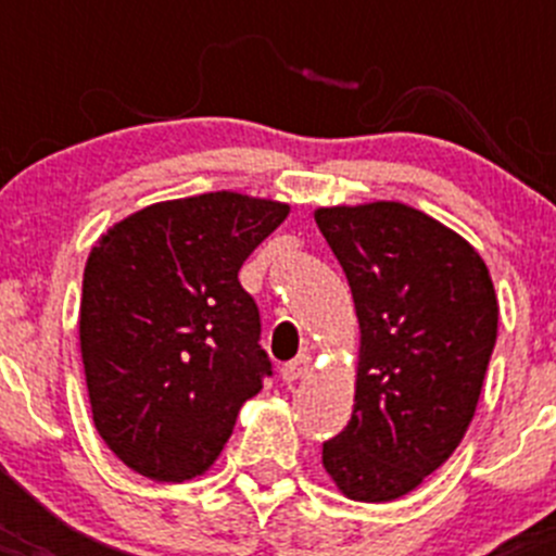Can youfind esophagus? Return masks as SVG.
<instances>
[{"label":"esophagus","mask_w":556,"mask_h":556,"mask_svg":"<svg viewBox=\"0 0 556 556\" xmlns=\"http://www.w3.org/2000/svg\"><path fill=\"white\" fill-rule=\"evenodd\" d=\"M309 363H312V357L304 352V355H299L295 361L285 363V366L279 368V377H282V382H288V384L295 382V379H301L306 371H309Z\"/></svg>","instance_id":"esophagus-1"}]
</instances>
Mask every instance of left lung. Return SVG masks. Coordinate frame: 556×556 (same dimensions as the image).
Listing matches in <instances>:
<instances>
[{
	"instance_id": "obj_1",
	"label": "left lung",
	"mask_w": 556,
	"mask_h": 556,
	"mask_svg": "<svg viewBox=\"0 0 556 556\" xmlns=\"http://www.w3.org/2000/svg\"><path fill=\"white\" fill-rule=\"evenodd\" d=\"M361 323L355 408L323 444L352 501L387 503L422 484L463 441L497 339V299L463 237L395 201L314 212Z\"/></svg>"
}]
</instances>
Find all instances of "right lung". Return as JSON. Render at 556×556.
Segmentation results:
<instances>
[{"label": "right lung", "instance_id": "obj_1", "mask_svg": "<svg viewBox=\"0 0 556 556\" xmlns=\"http://www.w3.org/2000/svg\"><path fill=\"white\" fill-rule=\"evenodd\" d=\"M288 212L228 190L164 201L88 255L80 350L93 425L137 473H204L274 374L239 268Z\"/></svg>", "mask_w": 556, "mask_h": 556}]
</instances>
